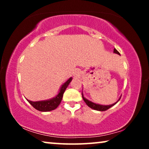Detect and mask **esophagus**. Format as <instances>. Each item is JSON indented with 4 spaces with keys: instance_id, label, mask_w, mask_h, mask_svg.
<instances>
[{
    "instance_id": "1",
    "label": "esophagus",
    "mask_w": 149,
    "mask_h": 149,
    "mask_svg": "<svg viewBox=\"0 0 149 149\" xmlns=\"http://www.w3.org/2000/svg\"><path fill=\"white\" fill-rule=\"evenodd\" d=\"M80 74H81L80 70H76L74 71V77H79V76H80Z\"/></svg>"
}]
</instances>
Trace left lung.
<instances>
[{
    "mask_svg": "<svg viewBox=\"0 0 149 149\" xmlns=\"http://www.w3.org/2000/svg\"><path fill=\"white\" fill-rule=\"evenodd\" d=\"M114 53L115 54H117L118 55H120V54L119 53V52L116 49H114ZM82 97H83V100H84V102L85 103H86V104L89 107H90L91 109H92L93 110H95V111H107V110H108L109 109H110V108L113 107V106H114L115 104H116L119 101V100L121 99V97H119V99L117 101V102L114 103L113 104H110V105H101V104H95L94 102H91L89 101V100H87L85 98V97L83 96V94L82 93Z\"/></svg>",
    "mask_w": 149,
    "mask_h": 149,
    "instance_id": "8db88e82",
    "label": "left lung"
}]
</instances>
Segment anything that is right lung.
I'll return each instance as SVG.
<instances>
[{
  "instance_id": "obj_1",
  "label": "right lung",
  "mask_w": 149,
  "mask_h": 149,
  "mask_svg": "<svg viewBox=\"0 0 149 149\" xmlns=\"http://www.w3.org/2000/svg\"><path fill=\"white\" fill-rule=\"evenodd\" d=\"M72 77L69 78L62 86H61L59 93L56 96L53 97L52 99L46 100H42V101H36V102H32L30 101L29 100H27V101L33 107L34 109L38 110L39 111L42 112H48L53 111V110L56 109L57 107L60 105L62 100L63 94H64L65 90L68 86L69 83L72 81Z\"/></svg>"
}]
</instances>
